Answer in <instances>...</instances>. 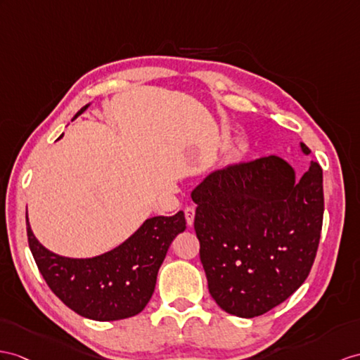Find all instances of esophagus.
<instances>
[{
	"label": "esophagus",
	"instance_id": "34e87169",
	"mask_svg": "<svg viewBox=\"0 0 360 360\" xmlns=\"http://www.w3.org/2000/svg\"><path fill=\"white\" fill-rule=\"evenodd\" d=\"M185 217H186L188 226H192V223H194V217H195V209L192 207V206H188L185 209Z\"/></svg>",
	"mask_w": 360,
	"mask_h": 360
}]
</instances>
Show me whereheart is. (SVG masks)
Instances as JSON below:
<instances>
[{"instance_id":"1","label":"heart","mask_w":360,"mask_h":360,"mask_svg":"<svg viewBox=\"0 0 360 360\" xmlns=\"http://www.w3.org/2000/svg\"><path fill=\"white\" fill-rule=\"evenodd\" d=\"M246 151H248V143L246 142H240L238 145H236V148H235V153L238 154V155L246 154Z\"/></svg>"}]
</instances>
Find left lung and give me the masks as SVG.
<instances>
[{"label":"left lung","mask_w":360,"mask_h":360,"mask_svg":"<svg viewBox=\"0 0 360 360\" xmlns=\"http://www.w3.org/2000/svg\"><path fill=\"white\" fill-rule=\"evenodd\" d=\"M301 150L310 154L304 143ZM191 197L209 293L224 311L255 318L302 285L322 229L316 162L300 180L278 155L232 165L210 172Z\"/></svg>","instance_id":"1"}]
</instances>
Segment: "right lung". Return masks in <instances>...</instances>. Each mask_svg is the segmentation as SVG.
I'll use <instances>...</instances> for the list:
<instances>
[{"label": "right lung", "instance_id": "add662e5", "mask_svg": "<svg viewBox=\"0 0 360 360\" xmlns=\"http://www.w3.org/2000/svg\"><path fill=\"white\" fill-rule=\"evenodd\" d=\"M89 107L86 103L79 110L73 120ZM25 223L32 255L51 292L81 316L102 322L136 316L145 309L166 252L186 229L183 210L172 217H153L110 252L93 258H68L42 246L32 232L27 214Z\"/></svg>", "mask_w": 360, "mask_h": 360}]
</instances>
